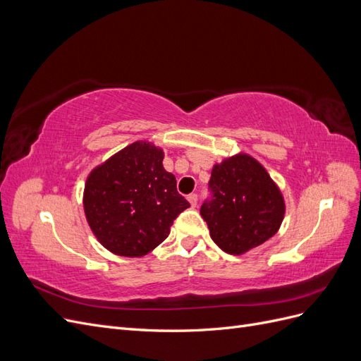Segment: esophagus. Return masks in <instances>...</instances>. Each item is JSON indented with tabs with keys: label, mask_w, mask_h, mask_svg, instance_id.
I'll list each match as a JSON object with an SVG mask.
<instances>
[{
	"label": "esophagus",
	"mask_w": 361,
	"mask_h": 361,
	"mask_svg": "<svg viewBox=\"0 0 361 361\" xmlns=\"http://www.w3.org/2000/svg\"><path fill=\"white\" fill-rule=\"evenodd\" d=\"M197 200H199L197 194H190V195H188V202H190V204H191L192 207L197 206Z\"/></svg>",
	"instance_id": "obj_1"
}]
</instances>
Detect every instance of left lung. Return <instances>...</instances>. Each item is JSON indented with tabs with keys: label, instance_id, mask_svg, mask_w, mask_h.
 I'll return each instance as SVG.
<instances>
[{
	"label": "left lung",
	"instance_id": "8db88e82",
	"mask_svg": "<svg viewBox=\"0 0 361 361\" xmlns=\"http://www.w3.org/2000/svg\"><path fill=\"white\" fill-rule=\"evenodd\" d=\"M212 200L200 214L212 241L239 256L274 236L286 212L285 197L267 169L248 154L216 162L211 171Z\"/></svg>",
	"mask_w": 361,
	"mask_h": 361
}]
</instances>
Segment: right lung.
Segmentation results:
<instances>
[{
	"label": "right lung",
	"instance_id": "add662e5",
	"mask_svg": "<svg viewBox=\"0 0 361 361\" xmlns=\"http://www.w3.org/2000/svg\"><path fill=\"white\" fill-rule=\"evenodd\" d=\"M162 159V147L138 140L87 176L82 195L87 223L113 255L146 256L169 236L174 218L190 207Z\"/></svg>",
	"mask_w": 361,
	"mask_h": 361
}]
</instances>
